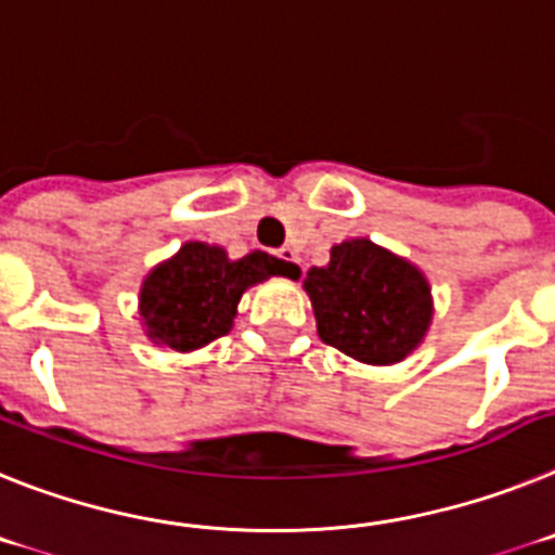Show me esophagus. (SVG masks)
<instances>
[{
  "instance_id": "esophagus-1",
  "label": "esophagus",
  "mask_w": 555,
  "mask_h": 555,
  "mask_svg": "<svg viewBox=\"0 0 555 555\" xmlns=\"http://www.w3.org/2000/svg\"><path fill=\"white\" fill-rule=\"evenodd\" d=\"M276 257L282 259V262H287V264H293V268H298V264H301V259H298V254L293 248H279L276 250Z\"/></svg>"
}]
</instances>
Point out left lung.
<instances>
[{"mask_svg":"<svg viewBox=\"0 0 555 555\" xmlns=\"http://www.w3.org/2000/svg\"><path fill=\"white\" fill-rule=\"evenodd\" d=\"M305 291L321 340L369 365L408 358L433 321L424 273L365 237L332 245L330 264L307 271Z\"/></svg>","mask_w":555,"mask_h":555,"instance_id":"1","label":"left lung"}]
</instances>
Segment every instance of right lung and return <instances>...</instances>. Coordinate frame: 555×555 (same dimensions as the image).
<instances>
[{
	"label": "right lung",
	"mask_w": 555,
	"mask_h": 555,
	"mask_svg": "<svg viewBox=\"0 0 555 555\" xmlns=\"http://www.w3.org/2000/svg\"><path fill=\"white\" fill-rule=\"evenodd\" d=\"M271 276L296 279L298 268L264 250L229 259L220 245L184 243L142 282L139 315L144 335L167 349H201L229 335L243 293Z\"/></svg>",
	"instance_id": "add662e5"
}]
</instances>
